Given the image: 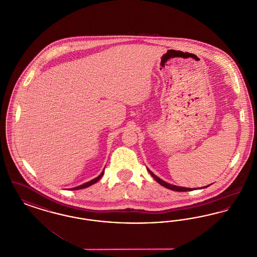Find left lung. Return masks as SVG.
<instances>
[{"mask_svg": "<svg viewBox=\"0 0 257 257\" xmlns=\"http://www.w3.org/2000/svg\"><path fill=\"white\" fill-rule=\"evenodd\" d=\"M147 171H149V173L152 175V177H153L158 183L161 184V185L164 186V187H166L167 189H170V190H172V191H176V192H189V191H194V190H195V189H191V188L178 187V186H175V185H171V184L167 183V182H165L164 180H162L161 178H159L158 176H156L150 170L147 169ZM208 186H209V185H208ZM208 186H205V187H208ZM198 189H199V188H198Z\"/></svg>", "mask_w": 257, "mask_h": 257, "instance_id": "obj_1", "label": "left lung"}]
</instances>
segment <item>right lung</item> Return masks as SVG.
I'll return each mask as SVG.
<instances>
[{
	"mask_svg": "<svg viewBox=\"0 0 257 257\" xmlns=\"http://www.w3.org/2000/svg\"><path fill=\"white\" fill-rule=\"evenodd\" d=\"M103 173H104V171L97 176L96 178H94V179H92V180H90V181H88V182H86V183L83 184V185H80V186H78V187H75V188H72L71 190H80V189H85L86 187H89V186H91L92 184L96 183L98 180L103 176Z\"/></svg>",
	"mask_w": 257,
	"mask_h": 257,
	"instance_id": "obj_1",
	"label": "right lung"
}]
</instances>
